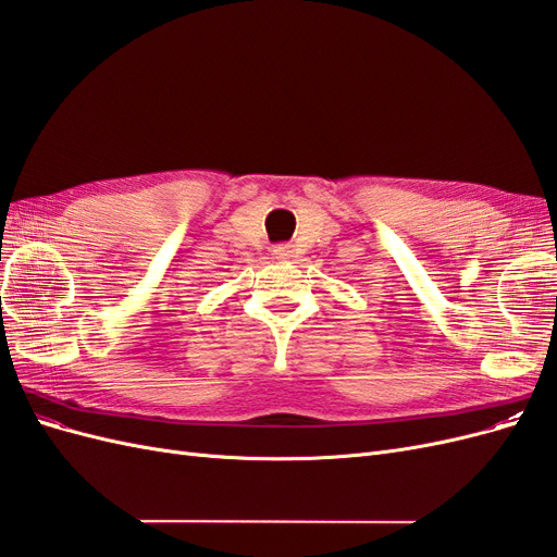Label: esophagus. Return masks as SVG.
<instances>
[{"label": "esophagus", "mask_w": 557, "mask_h": 557, "mask_svg": "<svg viewBox=\"0 0 557 557\" xmlns=\"http://www.w3.org/2000/svg\"><path fill=\"white\" fill-rule=\"evenodd\" d=\"M274 258H276V260H290V258H293V246H288V244L276 246V248H274Z\"/></svg>", "instance_id": "1"}]
</instances>
